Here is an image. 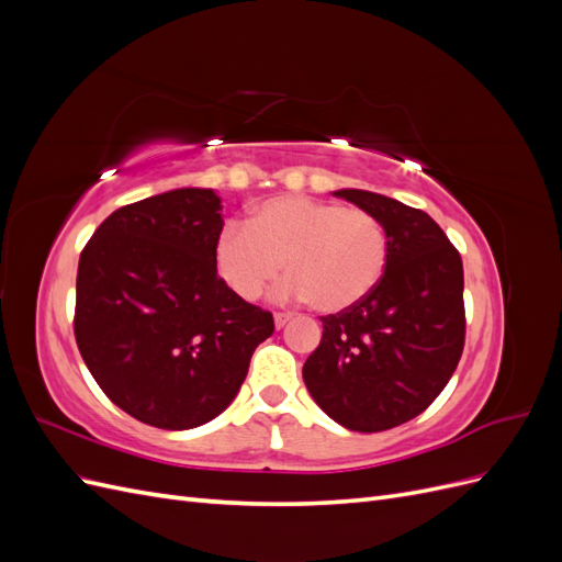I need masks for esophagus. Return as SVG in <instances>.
<instances>
[{
  "label": "esophagus",
  "instance_id": "obj_1",
  "mask_svg": "<svg viewBox=\"0 0 562 562\" xmlns=\"http://www.w3.org/2000/svg\"><path fill=\"white\" fill-rule=\"evenodd\" d=\"M291 318H293V314H288V312H279V314H274V326H277V328H283L285 323L291 321Z\"/></svg>",
  "mask_w": 562,
  "mask_h": 562
}]
</instances>
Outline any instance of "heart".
I'll return each mask as SVG.
<instances>
[{
  "label": "heart",
  "instance_id": "1",
  "mask_svg": "<svg viewBox=\"0 0 562 562\" xmlns=\"http://www.w3.org/2000/svg\"><path fill=\"white\" fill-rule=\"evenodd\" d=\"M291 274L281 297H310L318 312H342L361 302L384 274L386 234L378 217L307 196H271L248 215L244 229L220 234L215 265L232 291L260 297Z\"/></svg>",
  "mask_w": 562,
  "mask_h": 562
}]
</instances>
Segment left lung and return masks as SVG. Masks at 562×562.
I'll use <instances>...</instances> for the list:
<instances>
[{
    "label": "left lung",
    "instance_id": "left-lung-1",
    "mask_svg": "<svg viewBox=\"0 0 562 562\" xmlns=\"http://www.w3.org/2000/svg\"><path fill=\"white\" fill-rule=\"evenodd\" d=\"M380 220L386 267L353 307L323 316L302 368L318 407L345 429H394L427 411L464 349V269L434 220L366 190L333 192Z\"/></svg>",
    "mask_w": 562,
    "mask_h": 562
}]
</instances>
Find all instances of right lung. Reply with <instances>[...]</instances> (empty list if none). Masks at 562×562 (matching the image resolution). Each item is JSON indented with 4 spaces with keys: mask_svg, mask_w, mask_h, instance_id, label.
Here are the masks:
<instances>
[{
    "mask_svg": "<svg viewBox=\"0 0 562 562\" xmlns=\"http://www.w3.org/2000/svg\"><path fill=\"white\" fill-rule=\"evenodd\" d=\"M223 206L182 187L114 211L77 269L75 337L105 396L143 424L194 429L239 394L269 312L217 277Z\"/></svg>",
    "mask_w": 562,
    "mask_h": 562,
    "instance_id": "1",
    "label": "right lung"
}]
</instances>
